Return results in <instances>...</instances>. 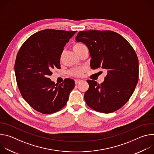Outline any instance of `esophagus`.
Segmentation results:
<instances>
[{
	"label": "esophagus",
	"instance_id": "esophagus-1",
	"mask_svg": "<svg viewBox=\"0 0 154 154\" xmlns=\"http://www.w3.org/2000/svg\"><path fill=\"white\" fill-rule=\"evenodd\" d=\"M81 81H82L81 80H77V79H76V80H75V84H78V83H80Z\"/></svg>",
	"mask_w": 154,
	"mask_h": 154
}]
</instances>
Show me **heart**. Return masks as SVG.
Listing matches in <instances>:
<instances>
[{
    "label": "heart",
    "instance_id": "heart-1",
    "mask_svg": "<svg viewBox=\"0 0 154 154\" xmlns=\"http://www.w3.org/2000/svg\"><path fill=\"white\" fill-rule=\"evenodd\" d=\"M85 48H86L85 45H83V44H82V43H80V42H75V43L74 44L73 46H72V49H73L74 51L77 54H78ZM83 71H84L83 68L75 69H73V70L70 71V74L72 76H74V77H79L82 74Z\"/></svg>",
    "mask_w": 154,
    "mask_h": 154
}]
</instances>
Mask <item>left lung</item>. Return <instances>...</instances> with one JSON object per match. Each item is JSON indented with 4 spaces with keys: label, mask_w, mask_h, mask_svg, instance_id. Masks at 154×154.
<instances>
[{
    "label": "left lung",
    "mask_w": 154,
    "mask_h": 154,
    "mask_svg": "<svg viewBox=\"0 0 154 154\" xmlns=\"http://www.w3.org/2000/svg\"><path fill=\"white\" fill-rule=\"evenodd\" d=\"M75 40L88 48L92 69L107 71L100 84L87 80L89 88L84 96L86 104L103 113L118 110L128 102L138 82V58L135 50L124 37L110 30L80 31Z\"/></svg>",
    "instance_id": "8db88e82"
}]
</instances>
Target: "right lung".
<instances>
[{"instance_id":"1","label":"right lung","mask_w":154,"mask_h":154,"mask_svg":"<svg viewBox=\"0 0 154 154\" xmlns=\"http://www.w3.org/2000/svg\"><path fill=\"white\" fill-rule=\"evenodd\" d=\"M76 31L45 29L30 36L19 50L14 64L17 85L24 99L36 111L54 113L67 103L75 86L66 79L55 84L49 78L60 69L63 48Z\"/></svg>"}]
</instances>
